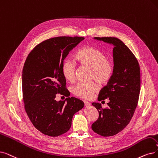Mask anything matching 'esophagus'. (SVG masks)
Instances as JSON below:
<instances>
[{"mask_svg": "<svg viewBox=\"0 0 158 158\" xmlns=\"http://www.w3.org/2000/svg\"><path fill=\"white\" fill-rule=\"evenodd\" d=\"M84 103H85V105L86 106H90V103L89 102H88V101H84Z\"/></svg>", "mask_w": 158, "mask_h": 158, "instance_id": "obj_1", "label": "esophagus"}]
</instances>
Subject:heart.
Wrapping results in <instances>:
<instances>
[{
	"instance_id": "b5f03b06",
	"label": "heart",
	"mask_w": 158,
	"mask_h": 158,
	"mask_svg": "<svg viewBox=\"0 0 158 158\" xmlns=\"http://www.w3.org/2000/svg\"><path fill=\"white\" fill-rule=\"evenodd\" d=\"M75 59L81 66L91 70L90 79L95 80L101 85L107 84L111 79L114 73V65L108 60L106 55L95 48L85 46L76 54ZM64 78L68 82L75 80L76 66L73 61L66 60L61 66ZM99 90V86L95 82L79 83L73 86V93L77 97L84 99H91Z\"/></svg>"
}]
</instances>
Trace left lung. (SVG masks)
I'll return each instance as SVG.
<instances>
[{
	"mask_svg": "<svg viewBox=\"0 0 158 158\" xmlns=\"http://www.w3.org/2000/svg\"><path fill=\"white\" fill-rule=\"evenodd\" d=\"M114 46V73L100 91L98 101L108 99V107L92 102L99 112L92 125L93 131L104 137L120 132L130 123L138 105L140 92V68L138 60L128 48L115 37H94Z\"/></svg>",
	"mask_w": 158,
	"mask_h": 158,
	"instance_id": "left-lung-1",
	"label": "left lung"
}]
</instances>
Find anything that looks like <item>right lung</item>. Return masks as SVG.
<instances>
[{
    "label": "right lung",
    "mask_w": 158,
    "mask_h": 158,
    "mask_svg": "<svg viewBox=\"0 0 158 158\" xmlns=\"http://www.w3.org/2000/svg\"><path fill=\"white\" fill-rule=\"evenodd\" d=\"M84 37H58L36 46L23 70V94L26 112L37 130L56 137L70 130L73 115L85 106L73 97L57 101L56 94L70 95L61 66L69 52Z\"/></svg>",
    "instance_id": "add662e5"
}]
</instances>
